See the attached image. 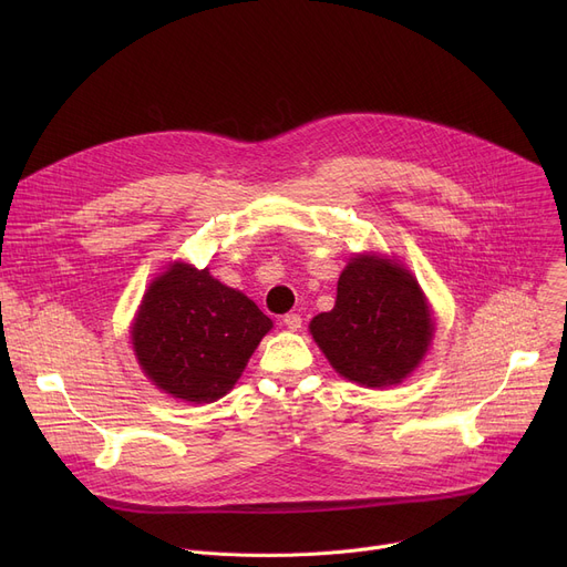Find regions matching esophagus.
<instances>
[{"label": "esophagus", "mask_w": 567, "mask_h": 567, "mask_svg": "<svg viewBox=\"0 0 567 567\" xmlns=\"http://www.w3.org/2000/svg\"><path fill=\"white\" fill-rule=\"evenodd\" d=\"M282 323L287 326L289 331H299V329H301V323H303V319H301V315H299V312H289V315H285V317H282Z\"/></svg>", "instance_id": "obj_1"}]
</instances>
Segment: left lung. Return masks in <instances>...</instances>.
Returning <instances> with one entry per match:
<instances>
[{"label":"left lung","mask_w":567,"mask_h":567,"mask_svg":"<svg viewBox=\"0 0 567 567\" xmlns=\"http://www.w3.org/2000/svg\"><path fill=\"white\" fill-rule=\"evenodd\" d=\"M310 333L344 379L383 389L421 363L432 319L419 282L402 266L353 257L338 280L336 308L317 315Z\"/></svg>","instance_id":"left-lung-1"}]
</instances>
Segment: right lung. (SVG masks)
<instances>
[{
    "mask_svg": "<svg viewBox=\"0 0 567 567\" xmlns=\"http://www.w3.org/2000/svg\"><path fill=\"white\" fill-rule=\"evenodd\" d=\"M271 326L248 296L225 287L206 268L174 264L144 293L133 347L158 389L199 404L231 389Z\"/></svg>",
    "mask_w": 567,
    "mask_h": 567,
    "instance_id": "add662e5",
    "label": "right lung"
}]
</instances>
